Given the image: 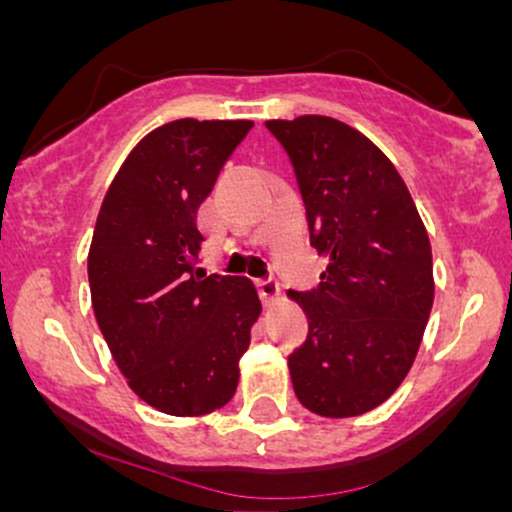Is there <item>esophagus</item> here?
I'll return each instance as SVG.
<instances>
[{
  "label": "esophagus",
  "instance_id": "obj_1",
  "mask_svg": "<svg viewBox=\"0 0 512 512\" xmlns=\"http://www.w3.org/2000/svg\"><path fill=\"white\" fill-rule=\"evenodd\" d=\"M255 289L260 293V298L264 303H272L279 298V284L272 276H262V279H255Z\"/></svg>",
  "mask_w": 512,
  "mask_h": 512
}]
</instances>
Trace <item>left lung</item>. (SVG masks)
I'll return each mask as SVG.
<instances>
[{
  "instance_id": "left-lung-1",
  "label": "left lung",
  "mask_w": 512,
  "mask_h": 512,
  "mask_svg": "<svg viewBox=\"0 0 512 512\" xmlns=\"http://www.w3.org/2000/svg\"><path fill=\"white\" fill-rule=\"evenodd\" d=\"M289 156L320 286L289 291L308 337L289 354L293 390L330 419L366 414L407 378L433 305L428 233L402 175L354 127L325 115L264 122Z\"/></svg>"
}]
</instances>
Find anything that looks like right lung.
Segmentation results:
<instances>
[{
	"label": "right lung",
	"instance_id": "add662e5",
	"mask_svg": "<svg viewBox=\"0 0 512 512\" xmlns=\"http://www.w3.org/2000/svg\"><path fill=\"white\" fill-rule=\"evenodd\" d=\"M250 120L161 125L110 182L88 250L93 313L117 368L146 404L202 416L236 395L260 317L245 276L199 269L197 209Z\"/></svg>",
	"mask_w": 512,
	"mask_h": 512
}]
</instances>
